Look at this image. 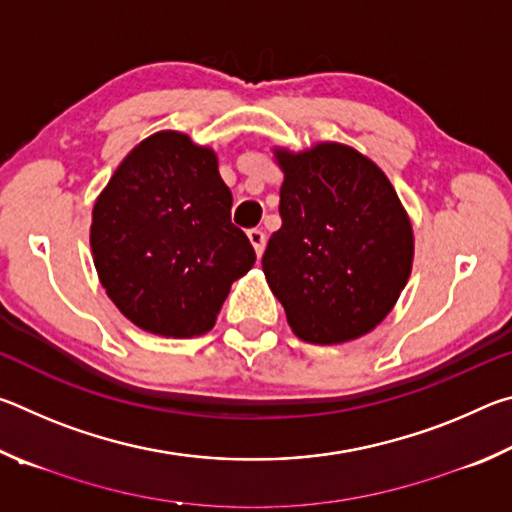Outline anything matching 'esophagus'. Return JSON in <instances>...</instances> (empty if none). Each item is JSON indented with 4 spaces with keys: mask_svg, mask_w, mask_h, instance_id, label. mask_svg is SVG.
<instances>
[{
    "mask_svg": "<svg viewBox=\"0 0 512 512\" xmlns=\"http://www.w3.org/2000/svg\"><path fill=\"white\" fill-rule=\"evenodd\" d=\"M248 239H250V244H253L255 253L262 255L264 248H266V235H264V230H259V228L248 230Z\"/></svg>",
    "mask_w": 512,
    "mask_h": 512,
    "instance_id": "esophagus-1",
    "label": "esophagus"
}]
</instances>
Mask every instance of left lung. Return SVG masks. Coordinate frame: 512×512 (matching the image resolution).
Here are the masks:
<instances>
[{"label": "left lung", "instance_id": "1", "mask_svg": "<svg viewBox=\"0 0 512 512\" xmlns=\"http://www.w3.org/2000/svg\"><path fill=\"white\" fill-rule=\"evenodd\" d=\"M277 162L282 225L262 257L268 287L302 341L359 339L409 280V216L384 171L350 146L277 151Z\"/></svg>", "mask_w": 512, "mask_h": 512}]
</instances>
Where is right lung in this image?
<instances>
[{
  "mask_svg": "<svg viewBox=\"0 0 512 512\" xmlns=\"http://www.w3.org/2000/svg\"><path fill=\"white\" fill-rule=\"evenodd\" d=\"M216 155L158 133L119 164L94 203L90 244L103 289L146 332L205 334L255 248L230 219Z\"/></svg>",
  "mask_w": 512,
  "mask_h": 512,
  "instance_id": "add662e5",
  "label": "right lung"
}]
</instances>
